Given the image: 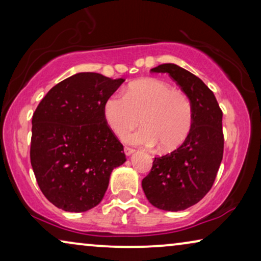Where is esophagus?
<instances>
[{
	"label": "esophagus",
	"mask_w": 261,
	"mask_h": 261,
	"mask_svg": "<svg viewBox=\"0 0 261 261\" xmlns=\"http://www.w3.org/2000/svg\"><path fill=\"white\" fill-rule=\"evenodd\" d=\"M133 153H134V149L132 147H128V146L124 147V154L126 155H130V154H133Z\"/></svg>",
	"instance_id": "1"
}]
</instances>
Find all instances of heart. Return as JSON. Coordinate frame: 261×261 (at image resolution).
<instances>
[{
  "mask_svg": "<svg viewBox=\"0 0 261 261\" xmlns=\"http://www.w3.org/2000/svg\"><path fill=\"white\" fill-rule=\"evenodd\" d=\"M103 116L116 135L133 129L141 120L144 127L126 134L123 140L145 147L158 145L163 152L180 147L194 126V108L188 95L154 78L134 82L124 95L107 97Z\"/></svg>",
  "mask_w": 261,
  "mask_h": 261,
  "instance_id": "heart-1",
  "label": "heart"
}]
</instances>
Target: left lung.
I'll return each mask as SVG.
<instances>
[{
  "instance_id": "obj_1",
  "label": "left lung",
  "mask_w": 261,
  "mask_h": 261,
  "mask_svg": "<svg viewBox=\"0 0 261 261\" xmlns=\"http://www.w3.org/2000/svg\"><path fill=\"white\" fill-rule=\"evenodd\" d=\"M151 71L169 73L194 108V126L187 140L173 152L154 158L141 183L152 205L179 212L201 201L215 181L223 156L222 110L214 92L183 67L162 64Z\"/></svg>"
}]
</instances>
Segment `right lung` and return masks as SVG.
I'll list each match as a JSON object with an SVG mask.
<instances>
[{
    "mask_svg": "<svg viewBox=\"0 0 261 261\" xmlns=\"http://www.w3.org/2000/svg\"><path fill=\"white\" fill-rule=\"evenodd\" d=\"M123 78L80 72L55 85L32 117L31 164L57 208L82 213L102 201L112 171L126 162L103 105Z\"/></svg>",
    "mask_w": 261,
    "mask_h": 261,
    "instance_id": "add662e5",
    "label": "right lung"
}]
</instances>
